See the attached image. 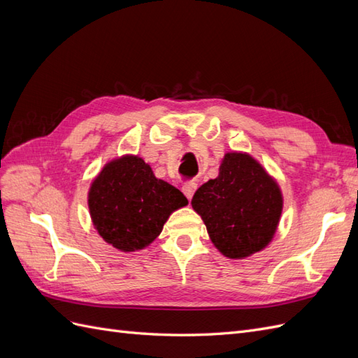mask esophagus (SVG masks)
<instances>
[{"label": "esophagus", "mask_w": 358, "mask_h": 358, "mask_svg": "<svg viewBox=\"0 0 358 358\" xmlns=\"http://www.w3.org/2000/svg\"><path fill=\"white\" fill-rule=\"evenodd\" d=\"M196 189H197V183L196 182H187V183H183V185H182V192L185 194L188 200L192 199Z\"/></svg>", "instance_id": "34e87169"}]
</instances>
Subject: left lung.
Instances as JSON below:
<instances>
[{
    "instance_id": "8db88e82",
    "label": "left lung",
    "mask_w": 358,
    "mask_h": 358,
    "mask_svg": "<svg viewBox=\"0 0 358 358\" xmlns=\"http://www.w3.org/2000/svg\"><path fill=\"white\" fill-rule=\"evenodd\" d=\"M192 208L218 251L242 259L272 242L282 213V192L276 180L251 155L229 152L220 175L196 191Z\"/></svg>"
}]
</instances>
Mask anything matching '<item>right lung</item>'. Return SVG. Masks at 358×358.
Segmentation results:
<instances>
[{"label":"right lung","instance_id":"add662e5","mask_svg":"<svg viewBox=\"0 0 358 358\" xmlns=\"http://www.w3.org/2000/svg\"><path fill=\"white\" fill-rule=\"evenodd\" d=\"M187 204L178 188L157 179L150 166L137 155L107 162L88 192L95 230L122 252L149 246L169 216Z\"/></svg>","mask_w":358,"mask_h":358}]
</instances>
